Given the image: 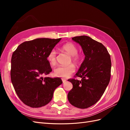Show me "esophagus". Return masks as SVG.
<instances>
[{"instance_id":"obj_1","label":"esophagus","mask_w":130,"mask_h":130,"mask_svg":"<svg viewBox=\"0 0 130 130\" xmlns=\"http://www.w3.org/2000/svg\"><path fill=\"white\" fill-rule=\"evenodd\" d=\"M62 81L63 82V83H64V82H66L67 81V80L64 79V78H62Z\"/></svg>"}]
</instances>
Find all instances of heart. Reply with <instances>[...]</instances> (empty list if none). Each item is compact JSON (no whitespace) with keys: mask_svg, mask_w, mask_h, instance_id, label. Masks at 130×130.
I'll return each mask as SVG.
<instances>
[{"mask_svg":"<svg viewBox=\"0 0 130 130\" xmlns=\"http://www.w3.org/2000/svg\"><path fill=\"white\" fill-rule=\"evenodd\" d=\"M62 49L64 52L71 56L72 61L75 63H78L81 60V57L77 54L78 48L77 46L72 43H67L62 46ZM57 53L55 49H52L47 55V60L51 66H54L56 63ZM75 71V67L71 64L67 66H58L54 70V75L56 77L64 78L68 77Z\"/></svg>","mask_w":130,"mask_h":130,"instance_id":"1","label":"heart"}]
</instances>
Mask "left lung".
Wrapping results in <instances>:
<instances>
[{"label": "left lung", "mask_w": 130, "mask_h": 130, "mask_svg": "<svg viewBox=\"0 0 130 130\" xmlns=\"http://www.w3.org/2000/svg\"><path fill=\"white\" fill-rule=\"evenodd\" d=\"M72 40L81 45L85 58L75 74L81 80H68L73 84L68 99L75 107L87 108L100 100L107 87L111 78V57L102 43L89 36H76Z\"/></svg>", "instance_id": "obj_1"}]
</instances>
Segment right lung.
Here are the masks:
<instances>
[{
	"instance_id": "add662e5",
	"label": "right lung",
	"mask_w": 130,
	"mask_h": 130,
	"mask_svg": "<svg viewBox=\"0 0 130 130\" xmlns=\"http://www.w3.org/2000/svg\"><path fill=\"white\" fill-rule=\"evenodd\" d=\"M61 38H37L23 42L13 53L11 79L15 93L26 105L38 108L48 104L62 84L60 78L46 75L52 71L47 55Z\"/></svg>"
}]
</instances>
